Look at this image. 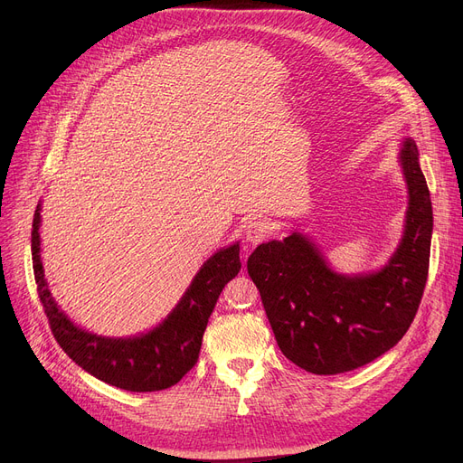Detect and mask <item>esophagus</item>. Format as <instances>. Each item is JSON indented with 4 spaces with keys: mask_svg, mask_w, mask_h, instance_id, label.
I'll return each mask as SVG.
<instances>
[{
    "mask_svg": "<svg viewBox=\"0 0 463 463\" xmlns=\"http://www.w3.org/2000/svg\"><path fill=\"white\" fill-rule=\"evenodd\" d=\"M269 232H270L269 222H264V219H253L246 229V240L250 244H260V241L269 236Z\"/></svg>",
    "mask_w": 463,
    "mask_h": 463,
    "instance_id": "34e87169",
    "label": "esophagus"
}]
</instances>
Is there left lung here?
I'll return each instance as SVG.
<instances>
[{"instance_id":"8db88e82","label":"left lung","mask_w":463,"mask_h":463,"mask_svg":"<svg viewBox=\"0 0 463 463\" xmlns=\"http://www.w3.org/2000/svg\"><path fill=\"white\" fill-rule=\"evenodd\" d=\"M400 163L409 189L405 231L394 255L372 274H335L300 234L260 244L248 259L281 353L315 375L356 370L392 349L415 319L430 266L433 213L412 138Z\"/></svg>"}]
</instances>
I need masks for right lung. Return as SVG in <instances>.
<instances>
[{
    "mask_svg": "<svg viewBox=\"0 0 463 463\" xmlns=\"http://www.w3.org/2000/svg\"><path fill=\"white\" fill-rule=\"evenodd\" d=\"M41 204L33 215L32 259L37 293L60 347L82 370L129 392H156L176 384L199 360L203 334L223 287L240 272V244L219 250L154 330L133 337H105L79 328L54 302L41 262Z\"/></svg>",
    "mask_w": 463,
    "mask_h": 463,
    "instance_id": "right-lung-1",
    "label": "right lung"
}]
</instances>
